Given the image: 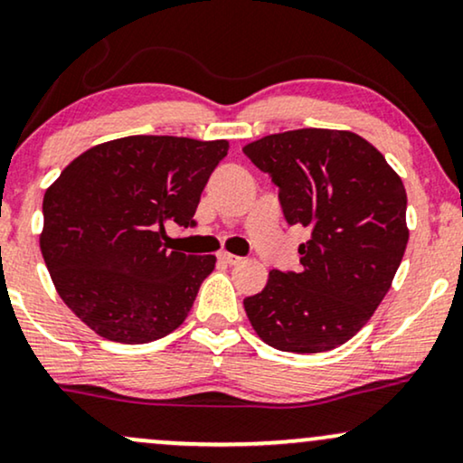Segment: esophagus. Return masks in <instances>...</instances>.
Instances as JSON below:
<instances>
[{
	"mask_svg": "<svg viewBox=\"0 0 463 463\" xmlns=\"http://www.w3.org/2000/svg\"><path fill=\"white\" fill-rule=\"evenodd\" d=\"M220 260L226 262V265H239V262H241L243 259H241V256L231 254V251H220Z\"/></svg>",
	"mask_w": 463,
	"mask_h": 463,
	"instance_id": "1",
	"label": "esophagus"
}]
</instances>
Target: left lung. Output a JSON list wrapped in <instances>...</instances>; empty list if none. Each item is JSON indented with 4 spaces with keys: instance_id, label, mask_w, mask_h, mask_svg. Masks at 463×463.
Listing matches in <instances>:
<instances>
[{
    "instance_id": "left-lung-1",
    "label": "left lung",
    "mask_w": 463,
    "mask_h": 463,
    "mask_svg": "<svg viewBox=\"0 0 463 463\" xmlns=\"http://www.w3.org/2000/svg\"><path fill=\"white\" fill-rule=\"evenodd\" d=\"M279 188L286 222L309 228L297 273L269 271L243 307L256 335L284 353L333 350L387 295L408 245L406 188L359 134L303 128L243 147Z\"/></svg>"
}]
</instances>
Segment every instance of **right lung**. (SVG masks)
Segmentation results:
<instances>
[{
  "label": "right lung",
  "instance_id": "obj_1",
  "mask_svg": "<svg viewBox=\"0 0 463 463\" xmlns=\"http://www.w3.org/2000/svg\"><path fill=\"white\" fill-rule=\"evenodd\" d=\"M228 140L124 137L87 149L44 192L40 250L61 301L93 333L147 344L188 318L213 254L171 250L164 226L194 224Z\"/></svg>",
  "mask_w": 463,
  "mask_h": 463
}]
</instances>
